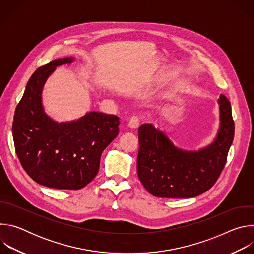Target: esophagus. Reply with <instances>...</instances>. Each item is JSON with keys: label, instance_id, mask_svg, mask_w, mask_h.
<instances>
[{"label": "esophagus", "instance_id": "obj_1", "mask_svg": "<svg viewBox=\"0 0 254 254\" xmlns=\"http://www.w3.org/2000/svg\"><path fill=\"white\" fill-rule=\"evenodd\" d=\"M140 123V118L137 116H133L129 121H128V127L130 128H137Z\"/></svg>", "mask_w": 254, "mask_h": 254}]
</instances>
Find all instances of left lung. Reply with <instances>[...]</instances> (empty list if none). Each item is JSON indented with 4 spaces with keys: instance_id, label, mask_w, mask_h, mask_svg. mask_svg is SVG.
Masks as SVG:
<instances>
[{
    "instance_id": "8db88e82",
    "label": "left lung",
    "mask_w": 254,
    "mask_h": 254,
    "mask_svg": "<svg viewBox=\"0 0 254 254\" xmlns=\"http://www.w3.org/2000/svg\"><path fill=\"white\" fill-rule=\"evenodd\" d=\"M220 127L216 138L199 151L174 146L151 124L138 128L136 169L139 181L161 198H192L208 191L219 178L234 137V121L228 98L220 94Z\"/></svg>"
}]
</instances>
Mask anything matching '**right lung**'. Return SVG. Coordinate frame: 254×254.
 <instances>
[{
    "label": "right lung",
    "instance_id": "add662e5",
    "mask_svg": "<svg viewBox=\"0 0 254 254\" xmlns=\"http://www.w3.org/2000/svg\"><path fill=\"white\" fill-rule=\"evenodd\" d=\"M73 57L50 61L29 79L18 103L13 138L19 161L36 183L60 190H78L96 176L103 150L119 134L120 118L90 112L77 121L56 123L44 112L42 89L57 66Z\"/></svg>",
    "mask_w": 254,
    "mask_h": 254
}]
</instances>
